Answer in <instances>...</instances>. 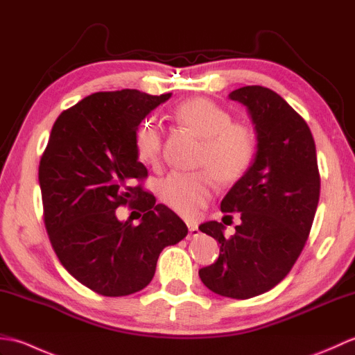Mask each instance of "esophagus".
Here are the masks:
<instances>
[{"mask_svg": "<svg viewBox=\"0 0 355 355\" xmlns=\"http://www.w3.org/2000/svg\"><path fill=\"white\" fill-rule=\"evenodd\" d=\"M187 227H189V235H187V239H193V238H197L200 235L197 223H189V224H187Z\"/></svg>", "mask_w": 355, "mask_h": 355, "instance_id": "esophagus-1", "label": "esophagus"}]
</instances>
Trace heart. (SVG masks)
Wrapping results in <instances>:
<instances>
[{
    "instance_id": "obj_1",
    "label": "heart",
    "mask_w": 355,
    "mask_h": 355,
    "mask_svg": "<svg viewBox=\"0 0 355 355\" xmlns=\"http://www.w3.org/2000/svg\"><path fill=\"white\" fill-rule=\"evenodd\" d=\"M173 117L202 139L197 164L205 169L169 173L158 184V195L177 214L192 218L212 197V177L216 183L227 186L245 175L256 154V137L250 126L232 122L229 111L205 97L180 103ZM134 146L140 162L157 164L163 149L160 128L143 122L135 131Z\"/></svg>"
}]
</instances>
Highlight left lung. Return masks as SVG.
<instances>
[{"label":"left lung","instance_id":"8db88e82","mask_svg":"<svg viewBox=\"0 0 355 355\" xmlns=\"http://www.w3.org/2000/svg\"><path fill=\"white\" fill-rule=\"evenodd\" d=\"M229 97L247 107L258 150L221 201V212L241 215L235 235L224 236L218 221L200 225L221 247L218 259L198 275L220 296L250 299L281 282L302 253L319 205L320 175L310 128L281 96L248 85Z\"/></svg>","mask_w":355,"mask_h":355}]
</instances>
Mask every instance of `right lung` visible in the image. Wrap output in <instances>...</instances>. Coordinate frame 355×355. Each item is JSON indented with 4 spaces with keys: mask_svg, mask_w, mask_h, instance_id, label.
Here are the masks:
<instances>
[{
    "mask_svg": "<svg viewBox=\"0 0 355 355\" xmlns=\"http://www.w3.org/2000/svg\"><path fill=\"white\" fill-rule=\"evenodd\" d=\"M171 93L101 92L61 112L40 162L44 224L69 273L108 297L128 296L153 281L164 247L187 235L182 218L140 183L148 169L135 154L140 122ZM131 205L142 223L119 222Z\"/></svg>",
    "mask_w": 355,
    "mask_h": 355,
    "instance_id": "right-lung-1",
    "label": "right lung"
}]
</instances>
